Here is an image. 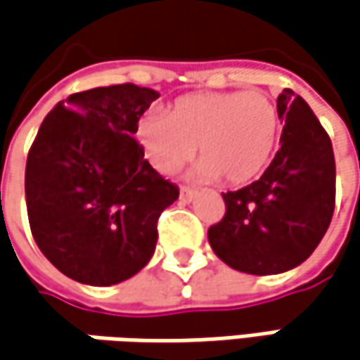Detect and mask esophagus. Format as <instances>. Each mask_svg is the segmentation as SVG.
<instances>
[{"label":"esophagus","instance_id":"34e87169","mask_svg":"<svg viewBox=\"0 0 360 360\" xmlns=\"http://www.w3.org/2000/svg\"><path fill=\"white\" fill-rule=\"evenodd\" d=\"M195 191L193 189H189V187H181V191H179V200L181 201H185V203H189V201H193L195 200Z\"/></svg>","mask_w":360,"mask_h":360}]
</instances>
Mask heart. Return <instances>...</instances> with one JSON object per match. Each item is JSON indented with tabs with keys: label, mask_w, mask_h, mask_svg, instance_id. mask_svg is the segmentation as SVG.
<instances>
[{
	"label": "heart",
	"mask_w": 360,
	"mask_h": 360,
	"mask_svg": "<svg viewBox=\"0 0 360 360\" xmlns=\"http://www.w3.org/2000/svg\"><path fill=\"white\" fill-rule=\"evenodd\" d=\"M281 120L263 91H207L179 97L165 114L150 112L136 124V140L160 175L177 173L193 157L191 177L244 185L261 177L279 142Z\"/></svg>",
	"instance_id": "obj_1"
}]
</instances>
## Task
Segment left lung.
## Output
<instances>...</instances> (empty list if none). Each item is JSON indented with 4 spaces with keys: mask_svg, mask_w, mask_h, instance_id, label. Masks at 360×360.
<instances>
[{
    "mask_svg": "<svg viewBox=\"0 0 360 360\" xmlns=\"http://www.w3.org/2000/svg\"><path fill=\"white\" fill-rule=\"evenodd\" d=\"M281 148L263 177L222 193L226 214L207 230L224 263L248 275L297 266L324 238L336 195L332 142L306 101L291 89L277 97Z\"/></svg>",
    "mask_w": 360,
    "mask_h": 360,
    "instance_id": "obj_1",
    "label": "left lung"
}]
</instances>
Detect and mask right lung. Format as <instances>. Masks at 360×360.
<instances>
[{
	"mask_svg": "<svg viewBox=\"0 0 360 360\" xmlns=\"http://www.w3.org/2000/svg\"><path fill=\"white\" fill-rule=\"evenodd\" d=\"M159 91L134 83L58 101L26 162V207L38 248L67 277L108 287L153 259L160 212L177 185L144 159L134 134Z\"/></svg>",
	"mask_w": 360,
	"mask_h": 360,
	"instance_id": "1",
	"label": "right lung"
}]
</instances>
